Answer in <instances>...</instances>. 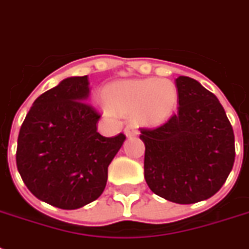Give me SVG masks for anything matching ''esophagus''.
Returning <instances> with one entry per match:
<instances>
[{"mask_svg": "<svg viewBox=\"0 0 249 249\" xmlns=\"http://www.w3.org/2000/svg\"><path fill=\"white\" fill-rule=\"evenodd\" d=\"M124 133L128 137H132V136H136L138 132H137V129H136V126H134V125L129 124V125H126V126H125Z\"/></svg>", "mask_w": 249, "mask_h": 249, "instance_id": "1", "label": "esophagus"}]
</instances>
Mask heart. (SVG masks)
Instances as JSON below:
<instances>
[{"instance_id":"obj_1","label":"heart","mask_w":249,"mask_h":249,"mask_svg":"<svg viewBox=\"0 0 249 249\" xmlns=\"http://www.w3.org/2000/svg\"><path fill=\"white\" fill-rule=\"evenodd\" d=\"M102 102L109 111L132 115L146 126H158L173 116L179 94L172 81L155 77L119 81L106 86Z\"/></svg>"}]
</instances>
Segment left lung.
I'll return each instance as SVG.
<instances>
[{"label":"left lung","instance_id":"obj_1","mask_svg":"<svg viewBox=\"0 0 249 249\" xmlns=\"http://www.w3.org/2000/svg\"><path fill=\"white\" fill-rule=\"evenodd\" d=\"M178 112L156 128H141L144 178L152 193L178 204L213 196L235 160L232 126L213 93L196 80H176Z\"/></svg>","mask_w":249,"mask_h":249}]
</instances>
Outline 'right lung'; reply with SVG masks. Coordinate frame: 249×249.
Returning <instances> with one entry per match:
<instances>
[{"label": "right lung", "mask_w": 249, "mask_h": 249, "mask_svg": "<svg viewBox=\"0 0 249 249\" xmlns=\"http://www.w3.org/2000/svg\"><path fill=\"white\" fill-rule=\"evenodd\" d=\"M88 95V76L63 80L33 102L18 137L21 179L35 196L60 209L101 196L109 163L126 138L97 132L101 115Z\"/></svg>", "instance_id": "add662e5"}]
</instances>
